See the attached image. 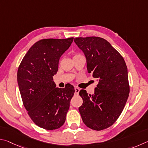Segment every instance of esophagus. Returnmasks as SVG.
<instances>
[{
	"label": "esophagus",
	"mask_w": 148,
	"mask_h": 148,
	"mask_svg": "<svg viewBox=\"0 0 148 148\" xmlns=\"http://www.w3.org/2000/svg\"><path fill=\"white\" fill-rule=\"evenodd\" d=\"M79 91H80V89L79 88L75 87V94H79Z\"/></svg>",
	"instance_id": "1"
}]
</instances>
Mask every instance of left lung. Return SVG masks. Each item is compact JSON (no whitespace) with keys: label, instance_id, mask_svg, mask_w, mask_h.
<instances>
[{"label":"left lung","instance_id":"left-lung-1","mask_svg":"<svg viewBox=\"0 0 148 148\" xmlns=\"http://www.w3.org/2000/svg\"><path fill=\"white\" fill-rule=\"evenodd\" d=\"M74 41L86 56L88 71L99 81L93 95L85 90L79 92L83 100L79 112L87 127L103 130L116 122L128 99L130 88L125 62L102 38H76Z\"/></svg>","mask_w":148,"mask_h":148}]
</instances>
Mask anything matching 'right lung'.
I'll return each instance as SVG.
<instances>
[{
    "label": "right lung",
    "mask_w": 148,
    "mask_h": 148,
    "mask_svg": "<svg viewBox=\"0 0 148 148\" xmlns=\"http://www.w3.org/2000/svg\"><path fill=\"white\" fill-rule=\"evenodd\" d=\"M73 38L43 39L31 47L19 66L17 82L26 110L36 125L47 130L60 127L66 121L74 87L56 88L53 76L60 56Z\"/></svg>",
    "instance_id": "add662e5"
}]
</instances>
